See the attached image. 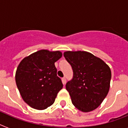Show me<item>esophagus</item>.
<instances>
[{"label": "esophagus", "instance_id": "1", "mask_svg": "<svg viewBox=\"0 0 128 128\" xmlns=\"http://www.w3.org/2000/svg\"><path fill=\"white\" fill-rule=\"evenodd\" d=\"M62 83H63V84H64V85H65L66 83V78H65V77H63V78L62 79Z\"/></svg>", "mask_w": 128, "mask_h": 128}]
</instances>
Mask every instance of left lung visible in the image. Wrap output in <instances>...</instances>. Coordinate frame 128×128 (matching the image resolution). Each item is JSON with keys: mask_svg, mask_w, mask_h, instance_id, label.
I'll return each mask as SVG.
<instances>
[{"mask_svg": "<svg viewBox=\"0 0 128 128\" xmlns=\"http://www.w3.org/2000/svg\"><path fill=\"white\" fill-rule=\"evenodd\" d=\"M64 56L74 76L66 84L72 104L82 112L100 106L110 87L111 72L104 61L86 51H66Z\"/></svg>", "mask_w": 128, "mask_h": 128, "instance_id": "8db88e82", "label": "left lung"}]
</instances>
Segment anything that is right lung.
<instances>
[{
  "label": "right lung",
  "mask_w": 128,
  "mask_h": 128,
  "mask_svg": "<svg viewBox=\"0 0 128 128\" xmlns=\"http://www.w3.org/2000/svg\"><path fill=\"white\" fill-rule=\"evenodd\" d=\"M60 51L40 50L22 59L16 73V82L24 102L44 110L54 102L63 87L54 62L62 57Z\"/></svg>",
  "instance_id": "1"
}]
</instances>
